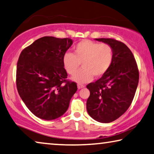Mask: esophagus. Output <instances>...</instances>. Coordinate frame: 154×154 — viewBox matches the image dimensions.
Wrapping results in <instances>:
<instances>
[{
    "label": "esophagus",
    "mask_w": 154,
    "mask_h": 154,
    "mask_svg": "<svg viewBox=\"0 0 154 154\" xmlns=\"http://www.w3.org/2000/svg\"><path fill=\"white\" fill-rule=\"evenodd\" d=\"M84 87H85V86H84V85H82V84H77L78 89H81L82 88H84Z\"/></svg>",
    "instance_id": "esophagus-1"
}]
</instances>
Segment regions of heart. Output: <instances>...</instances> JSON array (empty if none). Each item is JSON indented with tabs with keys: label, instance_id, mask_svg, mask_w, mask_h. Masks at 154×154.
Segmentation results:
<instances>
[{
	"label": "heart",
	"instance_id": "obj_1",
	"mask_svg": "<svg viewBox=\"0 0 154 154\" xmlns=\"http://www.w3.org/2000/svg\"><path fill=\"white\" fill-rule=\"evenodd\" d=\"M74 52H66L62 63L68 74L74 75L82 63V68L72 79L79 83L90 82L95 76L102 77L110 69L113 61V49L107 43H99L91 40H82L73 48Z\"/></svg>",
	"mask_w": 154,
	"mask_h": 154
}]
</instances>
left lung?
<instances>
[{
	"label": "left lung",
	"instance_id": "8db88e82",
	"mask_svg": "<svg viewBox=\"0 0 154 154\" xmlns=\"http://www.w3.org/2000/svg\"><path fill=\"white\" fill-rule=\"evenodd\" d=\"M113 49V63L106 74L87 85L90 96L87 111L92 118L109 123L120 118L130 106L139 81V71L134 56L125 43L113 38H95Z\"/></svg>",
	"mask_w": 154,
	"mask_h": 154
}]
</instances>
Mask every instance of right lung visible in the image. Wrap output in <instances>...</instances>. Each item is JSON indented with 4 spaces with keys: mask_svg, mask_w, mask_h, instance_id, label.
Returning <instances> with one entry per match:
<instances>
[{
    "mask_svg": "<svg viewBox=\"0 0 154 154\" xmlns=\"http://www.w3.org/2000/svg\"><path fill=\"white\" fill-rule=\"evenodd\" d=\"M72 44L69 38L44 36L25 48L18 58V94L29 111L43 120H54L65 113L77 90L75 82L66 79L62 63Z\"/></svg>",
    "mask_w": 154,
    "mask_h": 154,
    "instance_id": "1",
    "label": "right lung"
}]
</instances>
